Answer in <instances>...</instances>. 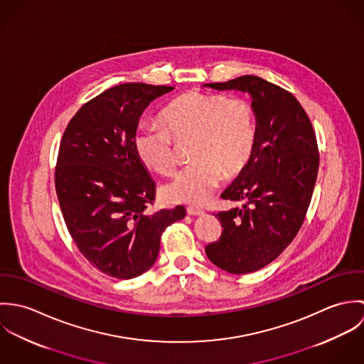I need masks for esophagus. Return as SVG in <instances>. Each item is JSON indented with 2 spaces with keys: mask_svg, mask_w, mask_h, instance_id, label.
Wrapping results in <instances>:
<instances>
[{
  "mask_svg": "<svg viewBox=\"0 0 364 364\" xmlns=\"http://www.w3.org/2000/svg\"><path fill=\"white\" fill-rule=\"evenodd\" d=\"M186 211H188L189 215H202V214L205 213L202 208H186Z\"/></svg>",
  "mask_w": 364,
  "mask_h": 364,
  "instance_id": "34e87169",
  "label": "esophagus"
}]
</instances>
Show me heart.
I'll return each mask as SVG.
<instances>
[{
    "mask_svg": "<svg viewBox=\"0 0 364 364\" xmlns=\"http://www.w3.org/2000/svg\"><path fill=\"white\" fill-rule=\"evenodd\" d=\"M159 120L164 129L147 126L136 133L140 161L161 175H171L178 165L173 139L192 140L189 156L195 161L164 188L168 202L205 203L223 176L232 179L242 173L255 153L257 116L245 100L191 91L166 105Z\"/></svg>",
    "mask_w": 364,
    "mask_h": 364,
    "instance_id": "b5f03b06",
    "label": "heart"
}]
</instances>
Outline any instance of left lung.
<instances>
[{"instance_id": "8db88e82", "label": "left lung", "mask_w": 364, "mask_h": 364, "mask_svg": "<svg viewBox=\"0 0 364 364\" xmlns=\"http://www.w3.org/2000/svg\"><path fill=\"white\" fill-rule=\"evenodd\" d=\"M248 92L257 116V147L242 173L223 192L242 208L218 211L223 231L206 247L215 266L244 274L276 259L294 240L311 202L319 154L311 122L293 94L257 75L205 84Z\"/></svg>"}]
</instances>
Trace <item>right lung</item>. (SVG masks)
Instances as JSON below:
<instances>
[{
	"label": "right lung",
	"instance_id": "1",
	"mask_svg": "<svg viewBox=\"0 0 364 364\" xmlns=\"http://www.w3.org/2000/svg\"><path fill=\"white\" fill-rule=\"evenodd\" d=\"M172 90L112 87L82 105L63 134L54 173L60 208L80 252L107 276L132 279L149 270L164 230L186 215L183 206L146 213L156 182L134 149L144 109Z\"/></svg>",
	"mask_w": 364,
	"mask_h": 364
}]
</instances>
